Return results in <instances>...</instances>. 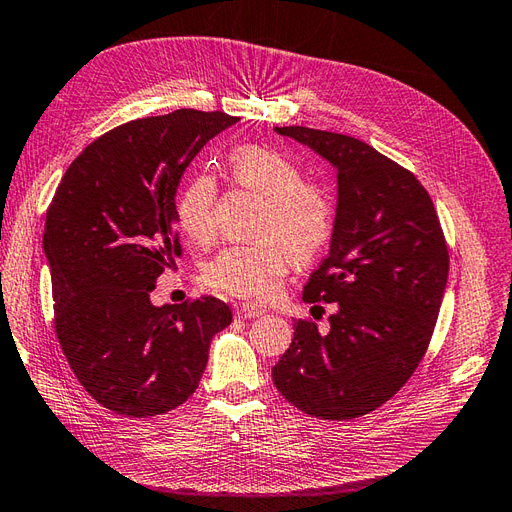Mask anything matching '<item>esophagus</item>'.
<instances>
[{"label":"esophagus","mask_w":512,"mask_h":512,"mask_svg":"<svg viewBox=\"0 0 512 512\" xmlns=\"http://www.w3.org/2000/svg\"><path fill=\"white\" fill-rule=\"evenodd\" d=\"M235 314L241 320H250V318H258V316L265 314V309L258 307V305H252V303H241V305H237Z\"/></svg>","instance_id":"obj_1"}]
</instances>
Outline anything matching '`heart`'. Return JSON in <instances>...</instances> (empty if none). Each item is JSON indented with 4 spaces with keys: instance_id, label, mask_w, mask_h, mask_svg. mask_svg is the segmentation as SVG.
<instances>
[{
    "instance_id": "heart-1",
    "label": "heart",
    "mask_w": 512,
    "mask_h": 512,
    "mask_svg": "<svg viewBox=\"0 0 512 512\" xmlns=\"http://www.w3.org/2000/svg\"><path fill=\"white\" fill-rule=\"evenodd\" d=\"M230 175L241 188L262 198L258 237L250 245H230L205 271L207 282L232 297L267 301L280 290L294 260L314 258L329 243L335 200L327 185L303 183L301 168L275 149L245 145L232 151ZM218 188L209 175L194 177L177 200V222L196 243L215 232Z\"/></svg>"
}]
</instances>
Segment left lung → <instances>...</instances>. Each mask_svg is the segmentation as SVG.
Masks as SVG:
<instances>
[{"mask_svg":"<svg viewBox=\"0 0 512 512\" xmlns=\"http://www.w3.org/2000/svg\"><path fill=\"white\" fill-rule=\"evenodd\" d=\"M275 132L337 173L329 254L303 288L305 303H335L337 312L327 333L294 320L273 382L305 414L348 421L389 401L421 363L444 299L448 250L427 190L406 168L346 134Z\"/></svg>","mask_w":512,"mask_h":512,"instance_id":"left-lung-1","label":"left lung"}]
</instances>
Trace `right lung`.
Segmentation results:
<instances>
[{
	"label": "right lung",
	"instance_id": "1",
	"mask_svg": "<svg viewBox=\"0 0 512 512\" xmlns=\"http://www.w3.org/2000/svg\"><path fill=\"white\" fill-rule=\"evenodd\" d=\"M237 121L181 108L123 123L83 149L46 211L57 339L85 391L117 414L183 404L232 322L220 299L158 307L151 290L181 256L175 194L185 168Z\"/></svg>",
	"mask_w": 512,
	"mask_h": 512
}]
</instances>
